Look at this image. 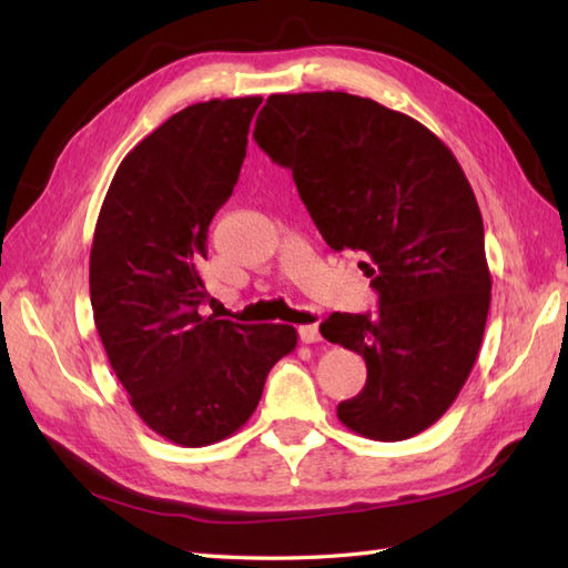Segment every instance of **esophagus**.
Returning a JSON list of instances; mask_svg holds the SVG:
<instances>
[{"label":"esophagus","instance_id":"obj_1","mask_svg":"<svg viewBox=\"0 0 568 568\" xmlns=\"http://www.w3.org/2000/svg\"><path fill=\"white\" fill-rule=\"evenodd\" d=\"M297 334H300V339H303L305 344H315V342L322 339L317 324H303V327H297Z\"/></svg>","mask_w":568,"mask_h":568}]
</instances>
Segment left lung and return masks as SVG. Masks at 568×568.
<instances>
[{
	"instance_id": "obj_1",
	"label": "left lung",
	"mask_w": 568,
	"mask_h": 568,
	"mask_svg": "<svg viewBox=\"0 0 568 568\" xmlns=\"http://www.w3.org/2000/svg\"><path fill=\"white\" fill-rule=\"evenodd\" d=\"M253 139L293 171L322 239L366 258L378 293L376 315L320 324L368 368L336 415L378 442L425 432L464 388L490 307L484 220L462 165L413 116L346 92L271 94Z\"/></svg>"
}]
</instances>
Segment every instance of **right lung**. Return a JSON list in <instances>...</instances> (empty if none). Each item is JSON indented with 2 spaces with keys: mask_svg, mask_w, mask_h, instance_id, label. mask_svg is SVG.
I'll use <instances>...</instances> for the list:
<instances>
[{
  "mask_svg": "<svg viewBox=\"0 0 568 568\" xmlns=\"http://www.w3.org/2000/svg\"><path fill=\"white\" fill-rule=\"evenodd\" d=\"M261 98L185 106L119 163L94 226L90 300L106 358L146 425L180 446L226 439L297 344L287 324L202 317L200 265L232 197Z\"/></svg>",
  "mask_w": 568,
  "mask_h": 568,
  "instance_id": "add662e5",
  "label": "right lung"
}]
</instances>
